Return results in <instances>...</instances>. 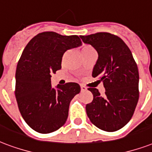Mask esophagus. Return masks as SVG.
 Masks as SVG:
<instances>
[{
    "label": "esophagus",
    "mask_w": 152,
    "mask_h": 152,
    "mask_svg": "<svg viewBox=\"0 0 152 152\" xmlns=\"http://www.w3.org/2000/svg\"><path fill=\"white\" fill-rule=\"evenodd\" d=\"M80 89L82 91H87V88L84 85H80Z\"/></svg>",
    "instance_id": "esophagus-1"
}]
</instances>
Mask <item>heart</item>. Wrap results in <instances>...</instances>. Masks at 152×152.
Segmentation results:
<instances>
[{
	"instance_id": "heart-1",
	"label": "heart",
	"mask_w": 152,
	"mask_h": 152,
	"mask_svg": "<svg viewBox=\"0 0 152 152\" xmlns=\"http://www.w3.org/2000/svg\"><path fill=\"white\" fill-rule=\"evenodd\" d=\"M95 49L92 47H91V45H84L83 47H82V53H88V52H91V51H94Z\"/></svg>"
}]
</instances>
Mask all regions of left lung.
Segmentation results:
<instances>
[{
	"instance_id": "obj_1",
	"label": "left lung",
	"mask_w": 152,
	"mask_h": 152,
	"mask_svg": "<svg viewBox=\"0 0 152 152\" xmlns=\"http://www.w3.org/2000/svg\"><path fill=\"white\" fill-rule=\"evenodd\" d=\"M94 47L98 60L92 76L103 82L105 93L89 88L93 100L86 105L89 120L101 130L115 132L132 117L139 100V71L132 52L124 40L109 32L80 36Z\"/></svg>"
}]
</instances>
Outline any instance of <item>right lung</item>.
<instances>
[{
	"mask_svg": "<svg viewBox=\"0 0 152 152\" xmlns=\"http://www.w3.org/2000/svg\"><path fill=\"white\" fill-rule=\"evenodd\" d=\"M81 43L76 35L40 32L30 40L20 56L16 70L15 96L23 119L37 132H53L68 119L69 104L80 91V87L69 82L53 88L51 75L61 68L66 51Z\"/></svg>",
	"mask_w": 152,
	"mask_h": 152,
	"instance_id": "add662e5",
	"label": "right lung"
}]
</instances>
